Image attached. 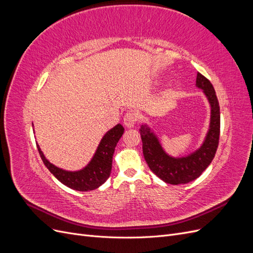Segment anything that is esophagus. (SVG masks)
Segmentation results:
<instances>
[{
	"label": "esophagus",
	"instance_id": "esophagus-1",
	"mask_svg": "<svg viewBox=\"0 0 253 253\" xmlns=\"http://www.w3.org/2000/svg\"><path fill=\"white\" fill-rule=\"evenodd\" d=\"M137 120H138V116H137V114L134 112H127L125 115L124 122H125V126L127 127H133L137 122Z\"/></svg>",
	"mask_w": 253,
	"mask_h": 253
}]
</instances>
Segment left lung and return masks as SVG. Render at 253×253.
Instances as JSON below:
<instances>
[{
  "label": "left lung",
  "instance_id": "1",
  "mask_svg": "<svg viewBox=\"0 0 253 253\" xmlns=\"http://www.w3.org/2000/svg\"><path fill=\"white\" fill-rule=\"evenodd\" d=\"M196 86L203 89L211 106L209 129L200 149L185 157L175 158L164 151L157 136L147 125H142L139 129L145 162L153 173L171 185L188 183L200 177L211 164L218 147L220 113L215 90L201 73H197Z\"/></svg>",
  "mask_w": 253,
  "mask_h": 253
}]
</instances>
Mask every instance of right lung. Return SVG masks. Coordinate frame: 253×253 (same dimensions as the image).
I'll return each mask as SVG.
<instances>
[{
    "mask_svg": "<svg viewBox=\"0 0 253 253\" xmlns=\"http://www.w3.org/2000/svg\"><path fill=\"white\" fill-rule=\"evenodd\" d=\"M124 132L125 128L121 125L111 128L102 137L89 164L80 171L71 172L60 169L45 158L39 144H37V148L44 165L59 181L76 191H90L100 187L110 177L115 148Z\"/></svg>",
    "mask_w": 253,
    "mask_h": 253,
    "instance_id": "1",
    "label": "right lung"
}]
</instances>
